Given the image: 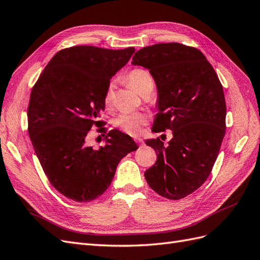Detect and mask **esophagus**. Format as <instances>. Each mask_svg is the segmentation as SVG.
I'll return each mask as SVG.
<instances>
[{
	"mask_svg": "<svg viewBox=\"0 0 260 260\" xmlns=\"http://www.w3.org/2000/svg\"><path fill=\"white\" fill-rule=\"evenodd\" d=\"M136 140V142L139 144V145H142V144H144V141L141 139V138H136L135 139Z\"/></svg>",
	"mask_w": 260,
	"mask_h": 260,
	"instance_id": "obj_1",
	"label": "esophagus"
}]
</instances>
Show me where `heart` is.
I'll list each match as a JSON object with an SVG mask.
<instances>
[{"label":"heart","mask_w":260,"mask_h":260,"mask_svg":"<svg viewBox=\"0 0 260 260\" xmlns=\"http://www.w3.org/2000/svg\"><path fill=\"white\" fill-rule=\"evenodd\" d=\"M125 79L130 83V85L139 92L141 95H144L147 90L153 86V80L151 75L142 68H135L125 76ZM113 101V84H109L105 93L104 102L105 105L109 106ZM149 120V116L143 112H135V113H123L118 115L113 123L115 127L120 129L124 133H128L131 136H138L142 131L143 127L147 124Z\"/></svg>","instance_id":"obj_1"}]
</instances>
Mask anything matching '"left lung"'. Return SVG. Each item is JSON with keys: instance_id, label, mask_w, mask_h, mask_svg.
Masks as SVG:
<instances>
[{"instance_id": "8db88e82", "label": "left lung", "mask_w": 260, "mask_h": 260, "mask_svg": "<svg viewBox=\"0 0 260 260\" xmlns=\"http://www.w3.org/2000/svg\"><path fill=\"white\" fill-rule=\"evenodd\" d=\"M132 65L148 69L157 86L152 131H172L168 144L146 140L157 160L144 177L162 198L183 199L205 182L218 157L225 133L223 88L204 54L180 43L141 49Z\"/></svg>"}]
</instances>
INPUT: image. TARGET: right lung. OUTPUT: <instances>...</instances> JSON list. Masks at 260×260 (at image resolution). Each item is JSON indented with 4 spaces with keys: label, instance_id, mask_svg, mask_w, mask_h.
I'll list each match as a JSON object with an SVG mask.
<instances>
[{
    "label": "right lung",
    "instance_id": "1",
    "mask_svg": "<svg viewBox=\"0 0 260 260\" xmlns=\"http://www.w3.org/2000/svg\"><path fill=\"white\" fill-rule=\"evenodd\" d=\"M135 51L92 45L64 49L54 55L31 91L30 140L51 184L69 200L100 198L119 161L138 148L131 137L116 129L107 132L106 144L98 149L88 140L92 125L103 123L98 119L109 81Z\"/></svg>",
    "mask_w": 260,
    "mask_h": 260
}]
</instances>
